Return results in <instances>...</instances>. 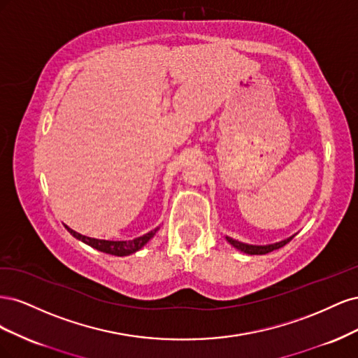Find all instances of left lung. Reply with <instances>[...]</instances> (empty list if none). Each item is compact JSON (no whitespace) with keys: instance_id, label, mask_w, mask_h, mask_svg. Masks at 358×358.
Returning <instances> with one entry per match:
<instances>
[{"instance_id":"8db88e82","label":"left lung","mask_w":358,"mask_h":358,"mask_svg":"<svg viewBox=\"0 0 358 358\" xmlns=\"http://www.w3.org/2000/svg\"><path fill=\"white\" fill-rule=\"evenodd\" d=\"M292 237H294V236L288 237V239H285V241H282V242H278V243H273V245H266V246H257V245L242 243V242H239V241L231 239V237H225V239H227V242H229L231 246H234L236 249H239V251H242V252H245V254H249V255H263V254H268V252L275 251V249H279V248L285 246V245L292 239Z\"/></svg>"}]
</instances>
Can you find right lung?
<instances>
[{"instance_id": "add662e5", "label": "right lung", "mask_w": 358, "mask_h": 358, "mask_svg": "<svg viewBox=\"0 0 358 358\" xmlns=\"http://www.w3.org/2000/svg\"><path fill=\"white\" fill-rule=\"evenodd\" d=\"M64 227H66V229L70 231V234H73L76 239H79L83 243L90 245L95 249H99V251H101V252L110 254V255H117V257H125V255L137 252L138 249H142L158 231V227H157L155 230L149 231V233L140 236V237H136V239H133V241H101V239H92V237L83 236L78 231L71 230L70 227H67V225H64Z\"/></svg>"}]
</instances>
